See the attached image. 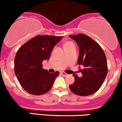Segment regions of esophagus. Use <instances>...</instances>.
<instances>
[{
  "mask_svg": "<svg viewBox=\"0 0 122 122\" xmlns=\"http://www.w3.org/2000/svg\"><path fill=\"white\" fill-rule=\"evenodd\" d=\"M61 75H63V76H67V75H68L67 73H66V72H61Z\"/></svg>",
  "mask_w": 122,
  "mask_h": 122,
  "instance_id": "esophagus-1",
  "label": "esophagus"
}]
</instances>
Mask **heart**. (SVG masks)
Instances as JSON below:
<instances>
[{
  "label": "heart",
  "mask_w": 122,
  "mask_h": 122,
  "mask_svg": "<svg viewBox=\"0 0 122 122\" xmlns=\"http://www.w3.org/2000/svg\"><path fill=\"white\" fill-rule=\"evenodd\" d=\"M73 42H70V41H69V42H66L65 44H64V46H68V45H71V44H73Z\"/></svg>",
  "instance_id": "obj_1"
}]
</instances>
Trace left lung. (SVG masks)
<instances>
[{
	"label": "left lung",
	"instance_id": "8db88e82",
	"mask_svg": "<svg viewBox=\"0 0 122 122\" xmlns=\"http://www.w3.org/2000/svg\"><path fill=\"white\" fill-rule=\"evenodd\" d=\"M79 46L78 64H82L80 69L83 74L80 78L74 74L75 81L69 86L73 94L80 96L92 95L98 91L107 73L106 57L100 46L91 38L84 34L70 35Z\"/></svg>",
	"mask_w": 122,
	"mask_h": 122
}]
</instances>
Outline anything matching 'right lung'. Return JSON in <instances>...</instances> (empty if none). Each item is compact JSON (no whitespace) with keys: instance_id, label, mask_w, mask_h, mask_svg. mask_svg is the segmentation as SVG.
<instances>
[{"instance_id":"1","label":"right lung","mask_w":122,"mask_h":122,"mask_svg":"<svg viewBox=\"0 0 122 122\" xmlns=\"http://www.w3.org/2000/svg\"><path fill=\"white\" fill-rule=\"evenodd\" d=\"M62 36L38 35L20 47L15 58V72L19 82L29 94L40 95L51 89L60 72L50 73L42 61L49 60L54 46Z\"/></svg>"}]
</instances>
